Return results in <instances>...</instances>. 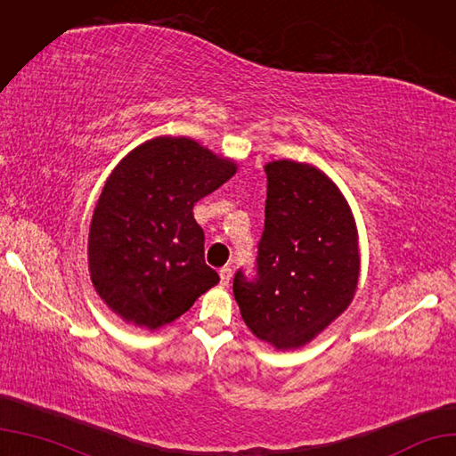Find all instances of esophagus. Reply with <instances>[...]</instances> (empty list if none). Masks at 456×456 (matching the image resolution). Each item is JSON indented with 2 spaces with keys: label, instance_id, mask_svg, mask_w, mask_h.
<instances>
[{
  "label": "esophagus",
  "instance_id": "esophagus-1",
  "mask_svg": "<svg viewBox=\"0 0 456 456\" xmlns=\"http://www.w3.org/2000/svg\"><path fill=\"white\" fill-rule=\"evenodd\" d=\"M230 281H232V268H223L221 270V285L228 287Z\"/></svg>",
  "mask_w": 456,
  "mask_h": 456
}]
</instances>
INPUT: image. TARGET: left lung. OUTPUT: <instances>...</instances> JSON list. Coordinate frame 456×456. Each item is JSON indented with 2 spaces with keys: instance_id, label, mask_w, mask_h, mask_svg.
<instances>
[{
  "instance_id": "1",
  "label": "left lung",
  "mask_w": 456,
  "mask_h": 456,
  "mask_svg": "<svg viewBox=\"0 0 456 456\" xmlns=\"http://www.w3.org/2000/svg\"><path fill=\"white\" fill-rule=\"evenodd\" d=\"M256 277H233L241 317L277 351L304 347L353 302L360 250L353 211L319 167L273 160Z\"/></svg>"
}]
</instances>
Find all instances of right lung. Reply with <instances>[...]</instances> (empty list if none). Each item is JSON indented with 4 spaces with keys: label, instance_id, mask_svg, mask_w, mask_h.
<instances>
[{
    "label": "right lung",
    "instance_id": "1",
    "mask_svg": "<svg viewBox=\"0 0 456 456\" xmlns=\"http://www.w3.org/2000/svg\"><path fill=\"white\" fill-rule=\"evenodd\" d=\"M238 171L191 137H154L105 181L88 232L94 289L128 324L159 330L218 282L203 258L194 203Z\"/></svg>",
    "mask_w": 456,
    "mask_h": 456
}]
</instances>
